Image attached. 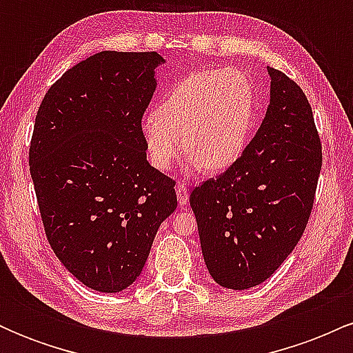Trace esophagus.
Segmentation results:
<instances>
[{
	"instance_id": "esophagus-1",
	"label": "esophagus",
	"mask_w": 353,
	"mask_h": 353,
	"mask_svg": "<svg viewBox=\"0 0 353 353\" xmlns=\"http://www.w3.org/2000/svg\"><path fill=\"white\" fill-rule=\"evenodd\" d=\"M176 194H177V201H179L181 205H185L189 201V190L188 185L184 182H177L176 184Z\"/></svg>"
}]
</instances>
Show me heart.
<instances>
[{"instance_id": "b5f03b06", "label": "heart", "mask_w": 353, "mask_h": 353, "mask_svg": "<svg viewBox=\"0 0 353 353\" xmlns=\"http://www.w3.org/2000/svg\"><path fill=\"white\" fill-rule=\"evenodd\" d=\"M255 109L250 81L237 70H204L185 76L143 121L154 168L168 171L181 152L190 169L217 172L244 151Z\"/></svg>"}]
</instances>
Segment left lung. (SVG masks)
<instances>
[{
    "label": "left lung",
    "mask_w": 353,
    "mask_h": 353,
    "mask_svg": "<svg viewBox=\"0 0 353 353\" xmlns=\"http://www.w3.org/2000/svg\"><path fill=\"white\" fill-rule=\"evenodd\" d=\"M270 104L241 157L190 192L202 255L219 285L244 290L272 275L314 208L322 144L307 96L267 66Z\"/></svg>",
    "instance_id": "8db88e82"
}]
</instances>
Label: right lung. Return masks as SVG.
I'll return each instance as SVG.
<instances>
[{
  "label": "right lung",
  "instance_id": "right-lung-1",
  "mask_svg": "<svg viewBox=\"0 0 353 353\" xmlns=\"http://www.w3.org/2000/svg\"><path fill=\"white\" fill-rule=\"evenodd\" d=\"M157 52L101 51L48 89L30 144V171L51 249L98 292L143 272L157 229L177 208L176 181L145 159L143 116Z\"/></svg>",
  "mask_w": 353,
  "mask_h": 353
}]
</instances>
